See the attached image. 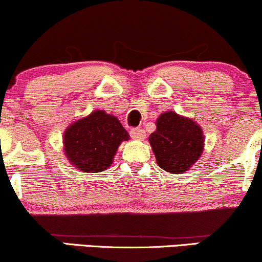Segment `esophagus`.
I'll list each match as a JSON object with an SVG mask.
<instances>
[{
    "mask_svg": "<svg viewBox=\"0 0 262 262\" xmlns=\"http://www.w3.org/2000/svg\"><path fill=\"white\" fill-rule=\"evenodd\" d=\"M130 137L134 140H144L145 139V130L140 128H134L130 130Z\"/></svg>",
    "mask_w": 262,
    "mask_h": 262,
    "instance_id": "esophagus-1",
    "label": "esophagus"
}]
</instances>
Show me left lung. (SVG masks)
Masks as SVG:
<instances>
[{
  "label": "left lung",
  "instance_id": "8db88e82",
  "mask_svg": "<svg viewBox=\"0 0 262 262\" xmlns=\"http://www.w3.org/2000/svg\"><path fill=\"white\" fill-rule=\"evenodd\" d=\"M149 141L162 170L182 173L202 155L204 135L196 122L169 111L156 119V130Z\"/></svg>",
  "mask_w": 262,
  "mask_h": 262
}]
</instances>
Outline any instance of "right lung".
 Returning <instances> with one entry per match:
<instances>
[{
	"mask_svg": "<svg viewBox=\"0 0 262 262\" xmlns=\"http://www.w3.org/2000/svg\"><path fill=\"white\" fill-rule=\"evenodd\" d=\"M124 140H129V134L117 117L97 110L69 125L62 143L68 160L89 173L110 167Z\"/></svg>",
	"mask_w": 262,
	"mask_h": 262,
	"instance_id": "obj_1",
	"label": "right lung"
}]
</instances>
